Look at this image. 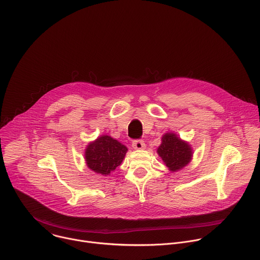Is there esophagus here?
Here are the masks:
<instances>
[{"label":"esophagus","mask_w":260,"mask_h":260,"mask_svg":"<svg viewBox=\"0 0 260 260\" xmlns=\"http://www.w3.org/2000/svg\"><path fill=\"white\" fill-rule=\"evenodd\" d=\"M133 148L136 150H142L145 148V143L142 140H135L133 141Z\"/></svg>","instance_id":"34e87169"}]
</instances>
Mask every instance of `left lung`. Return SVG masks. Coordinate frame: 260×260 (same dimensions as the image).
Segmentation results:
<instances>
[{
	"mask_svg": "<svg viewBox=\"0 0 260 260\" xmlns=\"http://www.w3.org/2000/svg\"><path fill=\"white\" fill-rule=\"evenodd\" d=\"M157 153L170 171L176 172L187 166L192 157L190 145L182 141L174 133H167L161 138Z\"/></svg>",
	"mask_w": 260,
	"mask_h": 260,
	"instance_id": "8db88e82",
	"label": "left lung"
}]
</instances>
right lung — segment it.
<instances>
[{
    "label": "right lung",
    "instance_id": "obj_1",
    "mask_svg": "<svg viewBox=\"0 0 260 260\" xmlns=\"http://www.w3.org/2000/svg\"><path fill=\"white\" fill-rule=\"evenodd\" d=\"M127 148L110 136H101L89 143L85 149L87 167L101 175L107 176L122 162Z\"/></svg>",
    "mask_w": 260,
    "mask_h": 260
}]
</instances>
